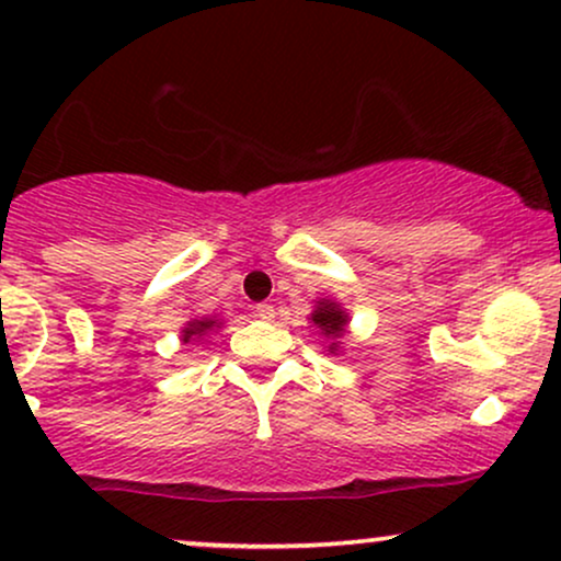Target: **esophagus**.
Masks as SVG:
<instances>
[{
  "label": "esophagus",
  "instance_id": "1",
  "mask_svg": "<svg viewBox=\"0 0 561 561\" xmlns=\"http://www.w3.org/2000/svg\"><path fill=\"white\" fill-rule=\"evenodd\" d=\"M255 317H259L261 321H272L274 319L272 302H259V306H255Z\"/></svg>",
  "mask_w": 561,
  "mask_h": 561
}]
</instances>
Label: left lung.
I'll list each match as a JSON object with an SVG mask.
<instances>
[{
  "label": "left lung",
  "instance_id": "8db88e82",
  "mask_svg": "<svg viewBox=\"0 0 561 561\" xmlns=\"http://www.w3.org/2000/svg\"><path fill=\"white\" fill-rule=\"evenodd\" d=\"M311 319H313V324L321 330V334H327V337H332V340H340V334H343L345 321H347L345 313L337 308V302H332V300H321ZM334 347H337V343H332L330 351H334Z\"/></svg>",
  "mask_w": 561,
  "mask_h": 561
}]
</instances>
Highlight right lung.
Returning a JSON list of instances; mask_svg holds the SVG:
<instances>
[{
    "mask_svg": "<svg viewBox=\"0 0 561 561\" xmlns=\"http://www.w3.org/2000/svg\"><path fill=\"white\" fill-rule=\"evenodd\" d=\"M214 324H216V321H210V319H205V321H190V324L184 327V343H190L192 337H199V334H205Z\"/></svg>",
    "mask_w": 561,
    "mask_h": 561,
    "instance_id": "1",
    "label": "right lung"
}]
</instances>
